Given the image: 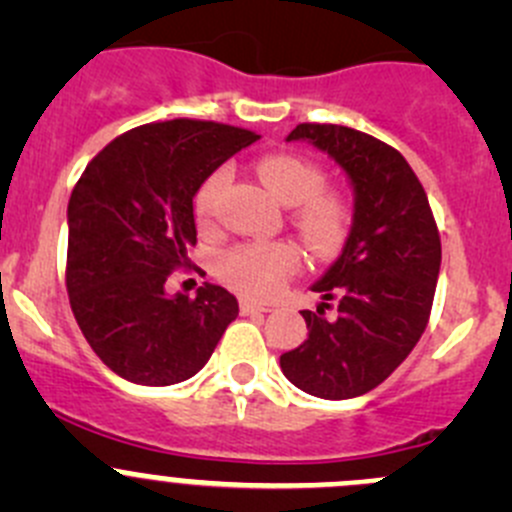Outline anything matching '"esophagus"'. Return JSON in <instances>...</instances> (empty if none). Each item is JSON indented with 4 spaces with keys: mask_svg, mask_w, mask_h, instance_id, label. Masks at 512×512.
Returning a JSON list of instances; mask_svg holds the SVG:
<instances>
[{
    "mask_svg": "<svg viewBox=\"0 0 512 512\" xmlns=\"http://www.w3.org/2000/svg\"><path fill=\"white\" fill-rule=\"evenodd\" d=\"M257 312H267V307H262V304H255V302H247V299H242V302H240V314H257Z\"/></svg>",
    "mask_w": 512,
    "mask_h": 512,
    "instance_id": "esophagus-1",
    "label": "esophagus"
}]
</instances>
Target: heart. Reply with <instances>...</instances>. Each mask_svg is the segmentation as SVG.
Instances as JSON below:
<instances>
[{
    "label": "heart",
    "instance_id": "obj_1",
    "mask_svg": "<svg viewBox=\"0 0 512 512\" xmlns=\"http://www.w3.org/2000/svg\"><path fill=\"white\" fill-rule=\"evenodd\" d=\"M262 183L282 200L294 205L292 220L304 240L319 252H329L347 237L349 210L347 198L339 190L324 188L327 175L322 165L297 153H270L255 165ZM227 183V170L218 168L200 183L195 193V218L203 225L215 220L218 198ZM302 262L299 250L285 240H257L237 245L220 257L218 272L227 287L250 299H267L294 275Z\"/></svg>",
    "mask_w": 512,
    "mask_h": 512
}]
</instances>
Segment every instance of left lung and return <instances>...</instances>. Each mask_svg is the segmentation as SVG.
<instances>
[{
	"instance_id": "1",
	"label": "left lung",
	"mask_w": 512,
	"mask_h": 512,
	"mask_svg": "<svg viewBox=\"0 0 512 512\" xmlns=\"http://www.w3.org/2000/svg\"><path fill=\"white\" fill-rule=\"evenodd\" d=\"M329 153L354 185V225L342 255L312 289L309 337L280 356L285 376L319 399L376 389L411 354L431 317L441 235L421 180L389 143L334 123H299L287 141ZM335 307V317L326 309Z\"/></svg>"
}]
</instances>
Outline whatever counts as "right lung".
<instances>
[{
    "mask_svg": "<svg viewBox=\"0 0 512 512\" xmlns=\"http://www.w3.org/2000/svg\"><path fill=\"white\" fill-rule=\"evenodd\" d=\"M227 123L173 118L113 138L69 200L66 292L98 359L123 379L170 386L208 364L237 299L205 282L195 299L165 280L190 267L193 198L227 158L257 141Z\"/></svg>",
    "mask_w": 512,
    "mask_h": 512,
    "instance_id": "obj_1",
    "label": "right lung"
}]
</instances>
